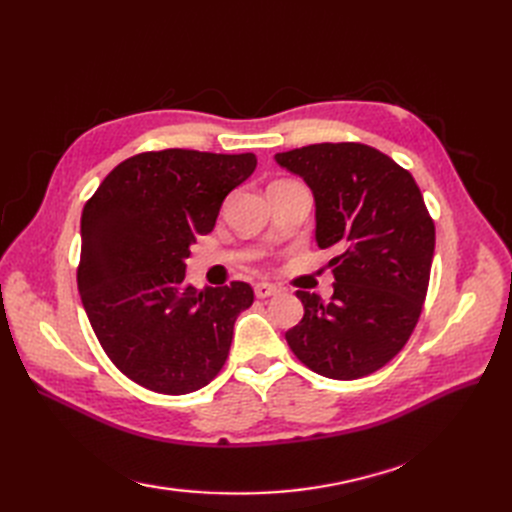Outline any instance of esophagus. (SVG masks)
Instances as JSON below:
<instances>
[{
	"instance_id": "obj_1",
	"label": "esophagus",
	"mask_w": 512,
	"mask_h": 512,
	"mask_svg": "<svg viewBox=\"0 0 512 512\" xmlns=\"http://www.w3.org/2000/svg\"><path fill=\"white\" fill-rule=\"evenodd\" d=\"M254 292L258 299H269V297H275V294H280V288L273 284H267V282H260V284H256Z\"/></svg>"
}]
</instances>
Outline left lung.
<instances>
[{"label": "left lung", "mask_w": 512, "mask_h": 512, "mask_svg": "<svg viewBox=\"0 0 512 512\" xmlns=\"http://www.w3.org/2000/svg\"><path fill=\"white\" fill-rule=\"evenodd\" d=\"M314 194L316 243L335 247V284L324 303L299 290L305 314L286 333L316 374L356 380L406 346L425 303L436 228L414 177L361 143H320L275 153Z\"/></svg>", "instance_id": "obj_1"}]
</instances>
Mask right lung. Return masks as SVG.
<instances>
[{"label":"right lung","mask_w":512,"mask_h":512,"mask_svg":"<svg viewBox=\"0 0 512 512\" xmlns=\"http://www.w3.org/2000/svg\"><path fill=\"white\" fill-rule=\"evenodd\" d=\"M254 168V153L147 151L115 166L87 200L76 273L83 307L108 359L149 391L203 389L228 359L254 290L245 282L196 290L185 258Z\"/></svg>","instance_id":"1"}]
</instances>
